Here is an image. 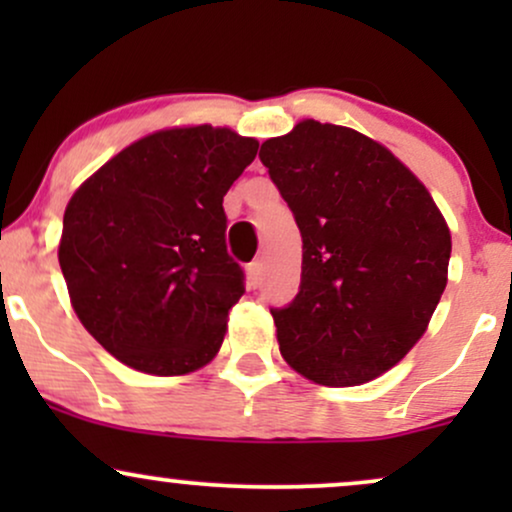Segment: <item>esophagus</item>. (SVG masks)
Instances as JSON below:
<instances>
[{
  "label": "esophagus",
  "instance_id": "34e87169",
  "mask_svg": "<svg viewBox=\"0 0 512 512\" xmlns=\"http://www.w3.org/2000/svg\"><path fill=\"white\" fill-rule=\"evenodd\" d=\"M262 272H264L262 260H255V262L248 264V276H250V284H252V286L260 284V281H262Z\"/></svg>",
  "mask_w": 512,
  "mask_h": 512
}]
</instances>
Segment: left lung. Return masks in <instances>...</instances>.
<instances>
[{
    "label": "left lung",
    "mask_w": 512,
    "mask_h": 512,
    "mask_svg": "<svg viewBox=\"0 0 512 512\" xmlns=\"http://www.w3.org/2000/svg\"><path fill=\"white\" fill-rule=\"evenodd\" d=\"M260 161L303 238L301 289L272 308L284 361L349 387L397 366L448 284L450 228L416 178L356 129L303 120Z\"/></svg>",
    "instance_id": "1"
}]
</instances>
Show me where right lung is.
I'll use <instances>...</instances> for the list:
<instances>
[{
	"label": "right lung",
	"mask_w": 512,
	"mask_h": 512,
	"mask_svg": "<svg viewBox=\"0 0 512 512\" xmlns=\"http://www.w3.org/2000/svg\"><path fill=\"white\" fill-rule=\"evenodd\" d=\"M257 144L226 127H173L129 144L64 211L60 267L81 325L125 366L185 375L219 354L245 293L226 250L223 195Z\"/></svg>",
	"instance_id": "right-lung-1"
}]
</instances>
